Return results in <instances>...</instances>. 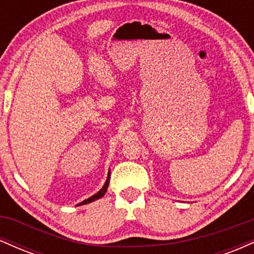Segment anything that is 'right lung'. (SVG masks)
I'll return each mask as SVG.
<instances>
[{
  "label": "right lung",
  "instance_id": "1",
  "mask_svg": "<svg viewBox=\"0 0 254 254\" xmlns=\"http://www.w3.org/2000/svg\"><path fill=\"white\" fill-rule=\"evenodd\" d=\"M110 174H111V172L109 171V174H107V179H106V182H105L104 186H103V188H101V190H100V191H98L97 193L93 194L92 197H89V198H87V199H84L83 202H81L80 204H77V205H83V204H88V203H90V202H94V200H97V199H99V198L103 197L104 194L106 193L107 188H109V184H110Z\"/></svg>",
  "mask_w": 254,
  "mask_h": 254
}]
</instances>
